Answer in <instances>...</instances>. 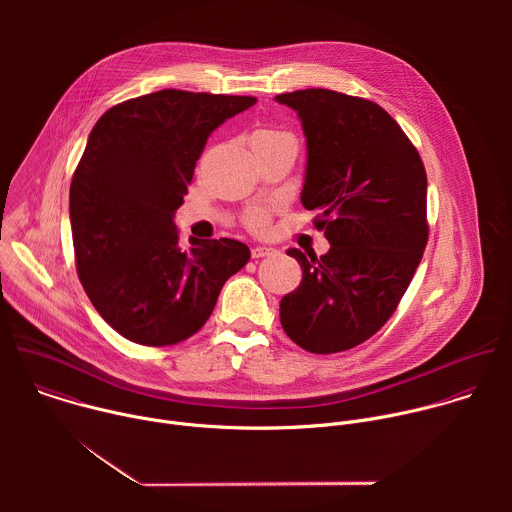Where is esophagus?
Masks as SVG:
<instances>
[{
	"instance_id": "esophagus-1",
	"label": "esophagus",
	"mask_w": 512,
	"mask_h": 512,
	"mask_svg": "<svg viewBox=\"0 0 512 512\" xmlns=\"http://www.w3.org/2000/svg\"><path fill=\"white\" fill-rule=\"evenodd\" d=\"M273 253H275V249H273V247H267V245H255V247L251 249V255H253L255 259L269 257V255H273Z\"/></svg>"
}]
</instances>
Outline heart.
I'll return each instance as SVG.
<instances>
[{"mask_svg": "<svg viewBox=\"0 0 512 512\" xmlns=\"http://www.w3.org/2000/svg\"><path fill=\"white\" fill-rule=\"evenodd\" d=\"M261 133H271V131H261ZM247 221H249V225H251L253 229H265V227H267V214H265V210H261V208L251 210L249 216H247Z\"/></svg>", "mask_w": 512, "mask_h": 512, "instance_id": "1", "label": "heart"}]
</instances>
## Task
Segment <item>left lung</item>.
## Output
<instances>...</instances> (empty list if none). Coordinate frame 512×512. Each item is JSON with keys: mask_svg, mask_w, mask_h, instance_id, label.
Here are the masks:
<instances>
[{"mask_svg": "<svg viewBox=\"0 0 512 512\" xmlns=\"http://www.w3.org/2000/svg\"><path fill=\"white\" fill-rule=\"evenodd\" d=\"M306 135L302 204L318 210L330 251L287 249L302 283L281 298L285 334L308 352L358 346L391 318L427 243V176L377 103L328 89L283 93Z\"/></svg>", "mask_w": 512, "mask_h": 512, "instance_id": "1", "label": "left lung"}]
</instances>
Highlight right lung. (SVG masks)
<instances>
[{
    "label": "right lung",
    "mask_w": 512,
    "mask_h": 512,
    "mask_svg": "<svg viewBox=\"0 0 512 512\" xmlns=\"http://www.w3.org/2000/svg\"><path fill=\"white\" fill-rule=\"evenodd\" d=\"M255 103L166 89L123 101L95 123L70 184L72 243L89 300L127 340H186L249 261L235 239H190L182 249L174 214L210 133Z\"/></svg>",
    "instance_id": "add662e5"
}]
</instances>
